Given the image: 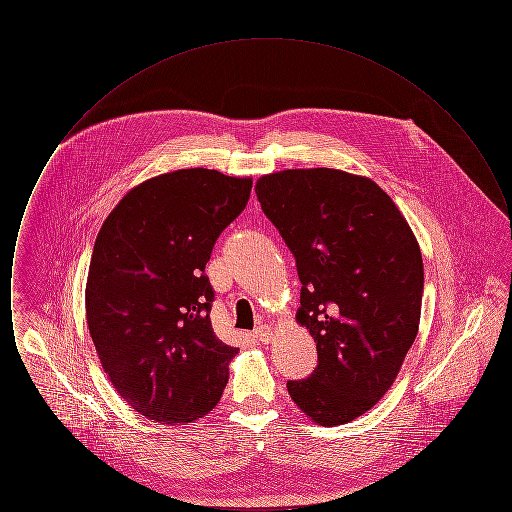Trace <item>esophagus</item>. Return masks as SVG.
Wrapping results in <instances>:
<instances>
[{
	"instance_id": "34e87169",
	"label": "esophagus",
	"mask_w": 512,
	"mask_h": 512,
	"mask_svg": "<svg viewBox=\"0 0 512 512\" xmlns=\"http://www.w3.org/2000/svg\"><path fill=\"white\" fill-rule=\"evenodd\" d=\"M253 338L261 343H268L272 340V330L268 326H259L255 332H253Z\"/></svg>"
}]
</instances>
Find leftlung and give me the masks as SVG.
<instances>
[{
  "label": "left lung",
  "mask_w": 512,
  "mask_h": 512,
  "mask_svg": "<svg viewBox=\"0 0 512 512\" xmlns=\"http://www.w3.org/2000/svg\"><path fill=\"white\" fill-rule=\"evenodd\" d=\"M261 209L295 257L297 320L317 341L293 403L322 426L345 424L390 390L413 345L424 267L413 230L376 182L334 169L257 180Z\"/></svg>",
  "instance_id": "8db88e82"
}]
</instances>
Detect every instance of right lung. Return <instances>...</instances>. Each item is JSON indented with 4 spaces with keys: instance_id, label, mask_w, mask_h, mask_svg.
Here are the masks:
<instances>
[{
    "instance_id": "obj_1",
    "label": "right lung",
    "mask_w": 512,
    "mask_h": 512,
    "mask_svg": "<svg viewBox=\"0 0 512 512\" xmlns=\"http://www.w3.org/2000/svg\"><path fill=\"white\" fill-rule=\"evenodd\" d=\"M251 184L209 169L167 172L124 195L99 230L90 336L117 393L149 420L194 422L220 401L238 347L213 332L205 265Z\"/></svg>"
}]
</instances>
